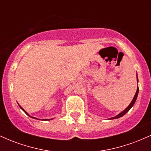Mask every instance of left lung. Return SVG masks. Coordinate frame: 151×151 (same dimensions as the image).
Wrapping results in <instances>:
<instances>
[{
    "label": "left lung",
    "mask_w": 151,
    "mask_h": 151,
    "mask_svg": "<svg viewBox=\"0 0 151 151\" xmlns=\"http://www.w3.org/2000/svg\"><path fill=\"white\" fill-rule=\"evenodd\" d=\"M137 82H138V75H137ZM138 91H139V88H138V87H137L136 92V93H135V96H134V97H133V100H132V101H131V103H130V104H129V106H128V107H127V108H126V109H125V110H124V111H123L122 112H121L120 114H118V115L115 116H114V117L109 118V119H110V120H111V119H119V118H120V117H122L123 116H124V115H125V114H126V113H127L128 111H129L130 110V109H131V108H132V107H133V106L134 105L135 102H136V101L137 96H138Z\"/></svg>",
    "instance_id": "1"
}]
</instances>
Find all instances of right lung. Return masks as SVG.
<instances>
[{
  "instance_id": "1",
  "label": "right lung",
  "mask_w": 151,
  "mask_h": 151,
  "mask_svg": "<svg viewBox=\"0 0 151 151\" xmlns=\"http://www.w3.org/2000/svg\"><path fill=\"white\" fill-rule=\"evenodd\" d=\"M18 105H19V104H18ZM19 106H20V109H22V111H24V112H25V113L26 114H27V116H30V117H31V118H32V119H37V120H40V119H37V118H35V117H33V116H30V115H29V114H27V112H26L25 110H24V109H23V108H22V107H21V106H20V105H19ZM51 119H42V121H50V120H51Z\"/></svg>"
}]
</instances>
